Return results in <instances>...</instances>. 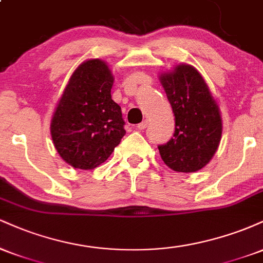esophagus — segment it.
Returning <instances> with one entry per match:
<instances>
[{
	"instance_id": "esophagus-1",
	"label": "esophagus",
	"mask_w": 263,
	"mask_h": 263,
	"mask_svg": "<svg viewBox=\"0 0 263 263\" xmlns=\"http://www.w3.org/2000/svg\"><path fill=\"white\" fill-rule=\"evenodd\" d=\"M146 127H147V121H143V122L138 123V126H137L138 129H144Z\"/></svg>"
}]
</instances>
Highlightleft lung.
I'll use <instances>...</instances> for the list:
<instances>
[{"label":"left lung","instance_id":"obj_1","mask_svg":"<svg viewBox=\"0 0 263 263\" xmlns=\"http://www.w3.org/2000/svg\"><path fill=\"white\" fill-rule=\"evenodd\" d=\"M176 120L167 144L158 146L162 161L174 172L193 173L211 161L221 141L222 119L218 102L198 69L176 65L159 75Z\"/></svg>","mask_w":263,"mask_h":263}]
</instances>
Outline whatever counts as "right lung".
Listing matches in <instances>:
<instances>
[{
	"mask_svg": "<svg viewBox=\"0 0 263 263\" xmlns=\"http://www.w3.org/2000/svg\"><path fill=\"white\" fill-rule=\"evenodd\" d=\"M114 80L106 62L85 60L71 74L54 110L53 144L77 170L102 164L126 134L121 107L111 99Z\"/></svg>",
	"mask_w": 263,
	"mask_h": 263,
	"instance_id": "right-lung-1",
	"label": "right lung"
}]
</instances>
